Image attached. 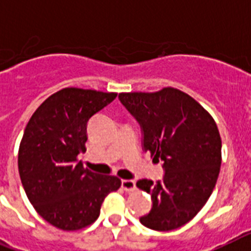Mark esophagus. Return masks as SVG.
<instances>
[{"instance_id": "obj_1", "label": "esophagus", "mask_w": 251, "mask_h": 251, "mask_svg": "<svg viewBox=\"0 0 251 251\" xmlns=\"http://www.w3.org/2000/svg\"><path fill=\"white\" fill-rule=\"evenodd\" d=\"M135 180H132V179H122L121 180V187L122 189H125L126 192H131L135 189Z\"/></svg>"}]
</instances>
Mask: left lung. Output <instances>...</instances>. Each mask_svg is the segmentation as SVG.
Returning <instances> with one entry per match:
<instances>
[{
	"label": "left lung",
	"mask_w": 251,
	"mask_h": 251,
	"mask_svg": "<svg viewBox=\"0 0 251 251\" xmlns=\"http://www.w3.org/2000/svg\"><path fill=\"white\" fill-rule=\"evenodd\" d=\"M122 105L142 130V146L162 161L164 176L136 185L152 196L140 223L172 231L188 223L203 207L217 183L222 140L213 117L193 98L173 87L157 93H121Z\"/></svg>",
	"instance_id": "left-lung-1"
}]
</instances>
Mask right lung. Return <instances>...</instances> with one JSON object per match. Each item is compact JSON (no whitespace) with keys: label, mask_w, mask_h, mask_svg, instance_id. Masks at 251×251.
Instances as JSON below:
<instances>
[{"label":"right lung","mask_w":251,"mask_h":251,"mask_svg":"<svg viewBox=\"0 0 251 251\" xmlns=\"http://www.w3.org/2000/svg\"><path fill=\"white\" fill-rule=\"evenodd\" d=\"M116 93L67 87L52 94L30 117L20 143L18 166L30 203L45 221L76 231L97 221L108 193L121 180L83 168L87 124L115 100Z\"/></svg>","instance_id":"add662e5"}]
</instances>
